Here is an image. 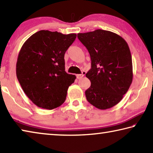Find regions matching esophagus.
I'll return each instance as SVG.
<instances>
[{
	"label": "esophagus",
	"instance_id": "34e87169",
	"mask_svg": "<svg viewBox=\"0 0 153 153\" xmlns=\"http://www.w3.org/2000/svg\"><path fill=\"white\" fill-rule=\"evenodd\" d=\"M84 76V74H77L76 75V77L78 79H82L83 77Z\"/></svg>",
	"mask_w": 153,
	"mask_h": 153
}]
</instances>
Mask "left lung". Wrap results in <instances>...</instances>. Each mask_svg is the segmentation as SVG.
Returning <instances> with one entry per match:
<instances>
[{
    "instance_id": "left-lung-1",
    "label": "left lung",
    "mask_w": 153,
    "mask_h": 153,
    "mask_svg": "<svg viewBox=\"0 0 153 153\" xmlns=\"http://www.w3.org/2000/svg\"><path fill=\"white\" fill-rule=\"evenodd\" d=\"M91 59L86 76L91 86L85 92L90 104L99 109L113 107L121 101L132 82V61L126 40L110 31L97 30L77 33Z\"/></svg>"
}]
</instances>
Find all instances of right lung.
Instances as JSON below:
<instances>
[{"label":"right lung","mask_w":153,"mask_h":153,"mask_svg":"<svg viewBox=\"0 0 153 153\" xmlns=\"http://www.w3.org/2000/svg\"><path fill=\"white\" fill-rule=\"evenodd\" d=\"M76 36L40 30L21 48L17 77L25 94L38 107L53 109L65 100L67 89L76 77L65 71L64 56Z\"/></svg>","instance_id":"1"}]
</instances>
